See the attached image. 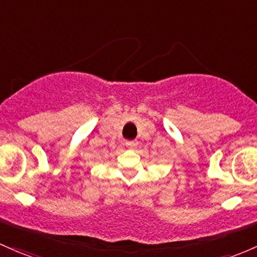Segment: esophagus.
I'll return each instance as SVG.
<instances>
[{
	"label": "esophagus",
	"instance_id": "34e87169",
	"mask_svg": "<svg viewBox=\"0 0 257 257\" xmlns=\"http://www.w3.org/2000/svg\"><path fill=\"white\" fill-rule=\"evenodd\" d=\"M138 145V142L135 140H131V142H125V146L126 148H135Z\"/></svg>",
	"mask_w": 257,
	"mask_h": 257
}]
</instances>
